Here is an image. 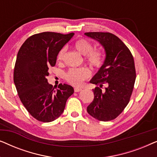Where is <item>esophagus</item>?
Here are the masks:
<instances>
[{
	"mask_svg": "<svg viewBox=\"0 0 157 157\" xmlns=\"http://www.w3.org/2000/svg\"><path fill=\"white\" fill-rule=\"evenodd\" d=\"M81 90H82L81 88H78V87H75L74 88V91L75 92H79V91H81Z\"/></svg>",
	"mask_w": 157,
	"mask_h": 157,
	"instance_id": "obj_1",
	"label": "esophagus"
}]
</instances>
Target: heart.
<instances>
[{
  "label": "heart",
  "mask_w": 157,
  "mask_h": 157,
  "mask_svg": "<svg viewBox=\"0 0 157 157\" xmlns=\"http://www.w3.org/2000/svg\"><path fill=\"white\" fill-rule=\"evenodd\" d=\"M73 47L79 53L84 56L86 63L94 68H98L102 66L104 59V53L101 48H93L91 42L86 38H81L76 40ZM66 49L65 47L61 48L58 52L57 61L61 62L65 58ZM91 76V71L88 68H72L65 74V79L68 83L74 86H79L83 81Z\"/></svg>",
  "instance_id": "b5f03b06"
}]
</instances>
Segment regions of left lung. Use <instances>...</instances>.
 <instances>
[{
    "mask_svg": "<svg viewBox=\"0 0 157 157\" xmlns=\"http://www.w3.org/2000/svg\"><path fill=\"white\" fill-rule=\"evenodd\" d=\"M85 35L98 40L106 54L104 64L90 81L98 86L93 89L94 98L87 112L98 121H111L121 114L130 101L136 80L134 57L114 34L88 32ZM104 84L107 87L103 91Z\"/></svg>",
    "mask_w": 157,
    "mask_h": 157,
    "instance_id": "left-lung-1",
    "label": "left lung"
}]
</instances>
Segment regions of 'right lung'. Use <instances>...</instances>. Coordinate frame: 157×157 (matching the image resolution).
I'll return each instance as SVG.
<instances>
[{"mask_svg": "<svg viewBox=\"0 0 157 157\" xmlns=\"http://www.w3.org/2000/svg\"><path fill=\"white\" fill-rule=\"evenodd\" d=\"M74 33L43 32L28 38L19 49L15 63L13 81L20 99L36 120L51 122L63 112L74 88L60 84L56 89L48 84L49 69L56 63L58 52Z\"/></svg>", "mask_w": 157, "mask_h": 157, "instance_id": "add662e5", "label": "right lung"}]
</instances>
